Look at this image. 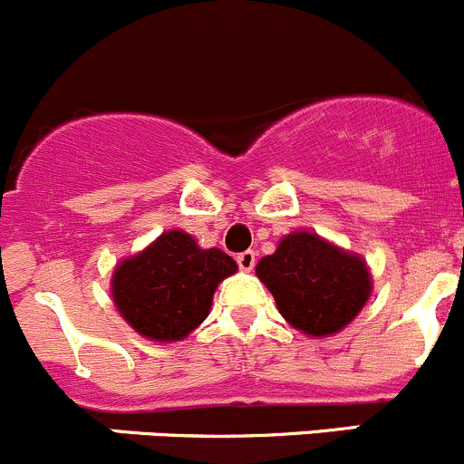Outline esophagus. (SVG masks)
<instances>
[{
    "label": "esophagus",
    "instance_id": "1",
    "mask_svg": "<svg viewBox=\"0 0 464 464\" xmlns=\"http://www.w3.org/2000/svg\"><path fill=\"white\" fill-rule=\"evenodd\" d=\"M237 265H240V269H245V272H251L256 265V254L254 251H242V254H237Z\"/></svg>",
    "mask_w": 464,
    "mask_h": 464
}]
</instances>
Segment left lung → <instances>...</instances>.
I'll return each mask as SVG.
<instances>
[{
    "mask_svg": "<svg viewBox=\"0 0 464 464\" xmlns=\"http://www.w3.org/2000/svg\"><path fill=\"white\" fill-rule=\"evenodd\" d=\"M278 313L310 337H331L352 324L372 296V274L362 256L313 231H292L272 256L256 265Z\"/></svg>",
    "mask_w": 464,
    "mask_h": 464,
    "instance_id": "8db88e82",
    "label": "left lung"
}]
</instances>
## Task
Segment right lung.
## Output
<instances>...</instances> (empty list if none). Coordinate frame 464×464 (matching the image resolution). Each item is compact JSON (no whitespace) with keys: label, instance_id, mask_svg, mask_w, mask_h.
Returning a JSON list of instances; mask_svg holds the SVG:
<instances>
[{"label":"right lung","instance_id":"right-lung-1","mask_svg":"<svg viewBox=\"0 0 464 464\" xmlns=\"http://www.w3.org/2000/svg\"><path fill=\"white\" fill-rule=\"evenodd\" d=\"M236 272L231 256L201 249L190 233L174 228L115 265L112 304L147 340H186L208 317L219 283Z\"/></svg>","mask_w":464,"mask_h":464}]
</instances>
